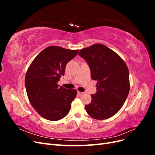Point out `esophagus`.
Returning a JSON list of instances; mask_svg holds the SVG:
<instances>
[{
	"mask_svg": "<svg viewBox=\"0 0 155 155\" xmlns=\"http://www.w3.org/2000/svg\"><path fill=\"white\" fill-rule=\"evenodd\" d=\"M83 92H78V96H82V95H83Z\"/></svg>",
	"mask_w": 155,
	"mask_h": 155,
	"instance_id": "34e87169",
	"label": "esophagus"
}]
</instances>
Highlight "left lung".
<instances>
[{
  "label": "left lung",
  "instance_id": "1",
  "mask_svg": "<svg viewBox=\"0 0 155 155\" xmlns=\"http://www.w3.org/2000/svg\"><path fill=\"white\" fill-rule=\"evenodd\" d=\"M78 54L87 62L91 78L97 81V92L91 95L85 110L94 119L109 118L120 110L129 94L127 66L115 51L101 44L83 48Z\"/></svg>",
  "mask_w": 155,
  "mask_h": 155
}]
</instances>
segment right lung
Returning <instances> with one entry per match:
<instances>
[{
    "mask_svg": "<svg viewBox=\"0 0 155 155\" xmlns=\"http://www.w3.org/2000/svg\"><path fill=\"white\" fill-rule=\"evenodd\" d=\"M79 50L50 46L37 55L25 76L27 96L31 105L43 118L58 121L66 116L76 97L77 91L59 87L68 62Z\"/></svg>",
    "mask_w": 155,
    "mask_h": 155,
    "instance_id": "1",
    "label": "right lung"
}]
</instances>
